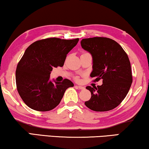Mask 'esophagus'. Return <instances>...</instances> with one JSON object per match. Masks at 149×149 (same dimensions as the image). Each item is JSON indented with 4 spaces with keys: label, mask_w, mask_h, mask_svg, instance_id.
Here are the masks:
<instances>
[{
    "label": "esophagus",
    "mask_w": 149,
    "mask_h": 149,
    "mask_svg": "<svg viewBox=\"0 0 149 149\" xmlns=\"http://www.w3.org/2000/svg\"><path fill=\"white\" fill-rule=\"evenodd\" d=\"M75 87H76L77 88H78V89H80V90H84V89H85V88L84 86H75Z\"/></svg>",
    "instance_id": "esophagus-1"
}]
</instances>
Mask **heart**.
Here are the masks:
<instances>
[{"mask_svg":"<svg viewBox=\"0 0 149 149\" xmlns=\"http://www.w3.org/2000/svg\"><path fill=\"white\" fill-rule=\"evenodd\" d=\"M75 79H76L77 80H78V78H77V77H76V78H75Z\"/></svg>","mask_w":149,"mask_h":149,"instance_id":"b5f03b06","label":"heart"}]
</instances>
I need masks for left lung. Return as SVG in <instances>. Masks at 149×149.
Listing matches in <instances>:
<instances>
[{
  "instance_id": "obj_1",
  "label": "left lung",
  "mask_w": 149,
  "mask_h": 149,
  "mask_svg": "<svg viewBox=\"0 0 149 149\" xmlns=\"http://www.w3.org/2000/svg\"><path fill=\"white\" fill-rule=\"evenodd\" d=\"M81 45L93 58L90 77H95L94 81L103 80L101 86L86 87L92 96L85 105L95 111L114 109L126 97L133 81L128 55L118 43L108 38H86Z\"/></svg>"
}]
</instances>
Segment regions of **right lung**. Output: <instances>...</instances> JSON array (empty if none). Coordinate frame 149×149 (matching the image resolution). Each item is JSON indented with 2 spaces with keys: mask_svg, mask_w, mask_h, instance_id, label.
<instances>
[{
  "mask_svg": "<svg viewBox=\"0 0 149 149\" xmlns=\"http://www.w3.org/2000/svg\"><path fill=\"white\" fill-rule=\"evenodd\" d=\"M79 39L50 38L31 44L17 65L15 82L19 95L31 109L46 111L60 103L66 89L74 84L69 79L52 82L50 74L53 68L62 67L67 54Z\"/></svg>",
  "mask_w": 149,
  "mask_h": 149,
  "instance_id": "1",
  "label": "right lung"
}]
</instances>
